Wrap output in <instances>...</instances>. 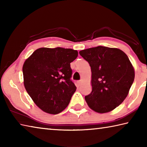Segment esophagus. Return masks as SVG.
Here are the masks:
<instances>
[{"instance_id": "obj_1", "label": "esophagus", "mask_w": 147, "mask_h": 147, "mask_svg": "<svg viewBox=\"0 0 147 147\" xmlns=\"http://www.w3.org/2000/svg\"><path fill=\"white\" fill-rule=\"evenodd\" d=\"M82 80H78V81H77V84H78V86H80L82 84Z\"/></svg>"}]
</instances>
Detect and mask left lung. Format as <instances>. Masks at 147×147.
<instances>
[{"label": "left lung", "mask_w": 147, "mask_h": 147, "mask_svg": "<svg viewBox=\"0 0 147 147\" xmlns=\"http://www.w3.org/2000/svg\"><path fill=\"white\" fill-rule=\"evenodd\" d=\"M80 56L91 69L92 91L85 96L89 108L96 112H109L127 96L135 73L127 55L121 50L98 46L82 50Z\"/></svg>", "instance_id": "obj_1"}]
</instances>
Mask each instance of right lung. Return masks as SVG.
Returning <instances> with one entry per match:
<instances>
[{
  "label": "right lung",
  "instance_id": "obj_1",
  "mask_svg": "<svg viewBox=\"0 0 147 147\" xmlns=\"http://www.w3.org/2000/svg\"><path fill=\"white\" fill-rule=\"evenodd\" d=\"M77 56L78 51L71 49L40 48L24 62V87L45 112L58 114L69 105L76 89L70 63Z\"/></svg>",
  "mask_w": 147,
  "mask_h": 147
}]
</instances>
